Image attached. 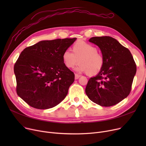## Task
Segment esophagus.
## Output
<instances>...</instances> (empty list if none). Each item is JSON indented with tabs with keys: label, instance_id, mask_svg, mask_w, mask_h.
<instances>
[{
	"label": "esophagus",
	"instance_id": "1",
	"mask_svg": "<svg viewBox=\"0 0 146 146\" xmlns=\"http://www.w3.org/2000/svg\"><path fill=\"white\" fill-rule=\"evenodd\" d=\"M74 76H75V79L76 80V79H78L80 77V75H79V74H74Z\"/></svg>",
	"mask_w": 146,
	"mask_h": 146
}]
</instances>
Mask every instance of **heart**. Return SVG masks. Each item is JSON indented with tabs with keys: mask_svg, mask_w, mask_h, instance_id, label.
Returning a JSON list of instances; mask_svg holds the SVG:
<instances>
[{
	"mask_svg": "<svg viewBox=\"0 0 146 146\" xmlns=\"http://www.w3.org/2000/svg\"><path fill=\"white\" fill-rule=\"evenodd\" d=\"M72 51L73 53L66 50L63 53V61L67 68H73L79 63L77 70L86 73L90 76H95L102 70L104 58L95 45L85 41H78L73 44Z\"/></svg>",
	"mask_w": 146,
	"mask_h": 146,
	"instance_id": "heart-1",
	"label": "heart"
}]
</instances>
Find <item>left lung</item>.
I'll list each match as a JSON object with an SVG mask.
<instances>
[{
  "label": "left lung",
  "instance_id": "obj_1",
  "mask_svg": "<svg viewBox=\"0 0 146 146\" xmlns=\"http://www.w3.org/2000/svg\"><path fill=\"white\" fill-rule=\"evenodd\" d=\"M89 42L101 49L105 63L95 77L89 79L85 92L94 103L111 106L127 98L131 90L137 66L129 50L111 36H95Z\"/></svg>",
  "mask_w": 146,
  "mask_h": 146
}]
</instances>
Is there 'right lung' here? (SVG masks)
Masks as SVG:
<instances>
[{"label":"right lung","mask_w":146,"mask_h":146,"mask_svg":"<svg viewBox=\"0 0 146 146\" xmlns=\"http://www.w3.org/2000/svg\"><path fill=\"white\" fill-rule=\"evenodd\" d=\"M76 38L41 41L23 50L14 65L17 93L33 108L47 110L65 98L74 74L63 61Z\"/></svg>","instance_id":"right-lung-1"}]
</instances>
